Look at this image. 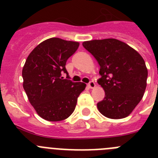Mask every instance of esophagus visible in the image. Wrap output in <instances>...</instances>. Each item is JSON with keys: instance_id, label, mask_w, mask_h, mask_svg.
Segmentation results:
<instances>
[{"instance_id": "1", "label": "esophagus", "mask_w": 158, "mask_h": 158, "mask_svg": "<svg viewBox=\"0 0 158 158\" xmlns=\"http://www.w3.org/2000/svg\"><path fill=\"white\" fill-rule=\"evenodd\" d=\"M88 86H89L90 89H93V88L96 87V84H95L94 81H92L89 82V85H88Z\"/></svg>"}]
</instances>
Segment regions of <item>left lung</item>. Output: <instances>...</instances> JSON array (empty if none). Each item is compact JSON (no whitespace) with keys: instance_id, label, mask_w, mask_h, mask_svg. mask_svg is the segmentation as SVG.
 Returning a JSON list of instances; mask_svg holds the SVG:
<instances>
[{"instance_id":"obj_1","label":"left lung","mask_w":158,"mask_h":158,"mask_svg":"<svg viewBox=\"0 0 158 158\" xmlns=\"http://www.w3.org/2000/svg\"><path fill=\"white\" fill-rule=\"evenodd\" d=\"M100 65L98 84L105 92L97 104L102 115L109 118L128 116L143 97L148 70L139 53L115 39L83 42Z\"/></svg>"}]
</instances>
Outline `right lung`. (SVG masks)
<instances>
[{
	"label": "right lung",
	"mask_w": 158,
	"mask_h": 158,
	"mask_svg": "<svg viewBox=\"0 0 158 158\" xmlns=\"http://www.w3.org/2000/svg\"><path fill=\"white\" fill-rule=\"evenodd\" d=\"M79 43L51 38L30 53L22 70L23 87L37 114L47 121H61L73 112L86 85L62 77L65 63Z\"/></svg>",
	"instance_id": "obj_1"
}]
</instances>
